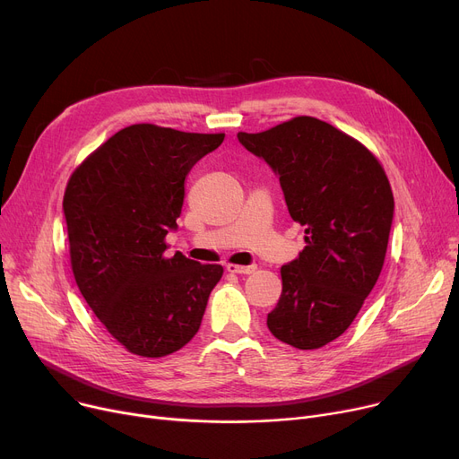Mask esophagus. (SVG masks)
<instances>
[{"label": "esophagus", "instance_id": "obj_1", "mask_svg": "<svg viewBox=\"0 0 459 459\" xmlns=\"http://www.w3.org/2000/svg\"><path fill=\"white\" fill-rule=\"evenodd\" d=\"M256 270V266H238V264H227V272L239 273V275H249Z\"/></svg>", "mask_w": 459, "mask_h": 459}]
</instances>
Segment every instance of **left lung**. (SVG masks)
Instances as JSON below:
<instances>
[{
	"label": "left lung",
	"instance_id": "1",
	"mask_svg": "<svg viewBox=\"0 0 459 459\" xmlns=\"http://www.w3.org/2000/svg\"><path fill=\"white\" fill-rule=\"evenodd\" d=\"M238 141L273 169L305 227V249L281 268L268 329L298 350L322 348L351 325L381 273L394 213L389 178L365 144L315 117Z\"/></svg>",
	"mask_w": 459,
	"mask_h": 459
}]
</instances>
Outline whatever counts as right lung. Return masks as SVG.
Listing matches in <instances>:
<instances>
[{"label": "right lung", "mask_w": 459, "mask_h": 459, "mask_svg": "<svg viewBox=\"0 0 459 459\" xmlns=\"http://www.w3.org/2000/svg\"><path fill=\"white\" fill-rule=\"evenodd\" d=\"M225 134L132 125L72 173L63 212L76 284L117 342L165 357L197 334L223 268L182 253L165 256L191 167Z\"/></svg>", "instance_id": "add662e5"}]
</instances>
